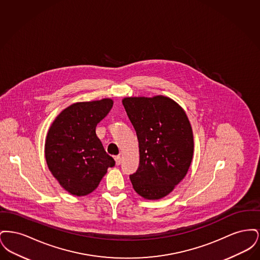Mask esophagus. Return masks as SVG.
Returning a JSON list of instances; mask_svg holds the SVG:
<instances>
[{
	"mask_svg": "<svg viewBox=\"0 0 260 260\" xmlns=\"http://www.w3.org/2000/svg\"><path fill=\"white\" fill-rule=\"evenodd\" d=\"M115 161H116V165L119 166V165L121 164V161H122L121 156H116V157H115Z\"/></svg>",
	"mask_w": 260,
	"mask_h": 260,
	"instance_id": "34e87169",
	"label": "esophagus"
}]
</instances>
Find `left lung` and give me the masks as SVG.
Masks as SVG:
<instances>
[{
  "label": "left lung",
  "mask_w": 260,
  "mask_h": 260,
  "mask_svg": "<svg viewBox=\"0 0 260 260\" xmlns=\"http://www.w3.org/2000/svg\"><path fill=\"white\" fill-rule=\"evenodd\" d=\"M125 112L139 144V167L129 175L136 193L147 200L170 194L186 175L194 141L184 110L165 96L127 98Z\"/></svg>",
  "instance_id": "obj_1"
}]
</instances>
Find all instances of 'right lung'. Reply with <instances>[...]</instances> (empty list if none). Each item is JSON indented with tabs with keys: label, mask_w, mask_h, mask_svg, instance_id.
Wrapping results in <instances>:
<instances>
[{
	"label": "right lung",
	"mask_w": 260,
	"mask_h": 260,
	"mask_svg": "<svg viewBox=\"0 0 260 260\" xmlns=\"http://www.w3.org/2000/svg\"><path fill=\"white\" fill-rule=\"evenodd\" d=\"M112 106L108 99L74 103L50 126L45 147L47 164L59 184L73 195L91 193L107 169L115 166L95 134L96 125Z\"/></svg>",
	"instance_id": "obj_1"
}]
</instances>
